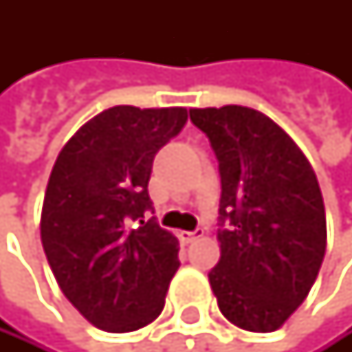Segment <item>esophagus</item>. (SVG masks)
I'll list each match as a JSON object with an SVG mask.
<instances>
[{"label":"esophagus","instance_id":"obj_1","mask_svg":"<svg viewBox=\"0 0 352 352\" xmlns=\"http://www.w3.org/2000/svg\"><path fill=\"white\" fill-rule=\"evenodd\" d=\"M205 234V230L202 228H198V230H194V232H188V230H182L179 232V239H182V243H192V241H196L198 236H202Z\"/></svg>","mask_w":352,"mask_h":352}]
</instances>
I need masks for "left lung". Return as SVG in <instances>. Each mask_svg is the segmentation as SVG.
I'll return each instance as SVG.
<instances>
[{
	"mask_svg": "<svg viewBox=\"0 0 352 352\" xmlns=\"http://www.w3.org/2000/svg\"><path fill=\"white\" fill-rule=\"evenodd\" d=\"M219 162V262L209 272L221 315L268 333L306 300L327 226L317 175L296 141L258 109H190Z\"/></svg>",
	"mask_w": 352,
	"mask_h": 352,
	"instance_id": "left-lung-1",
	"label": "left lung"
}]
</instances>
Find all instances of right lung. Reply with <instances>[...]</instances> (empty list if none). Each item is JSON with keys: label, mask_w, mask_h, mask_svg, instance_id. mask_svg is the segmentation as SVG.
Wrapping results in <instances>:
<instances>
[{"label": "right lung", "mask_w": 352, "mask_h": 352, "mask_svg": "<svg viewBox=\"0 0 352 352\" xmlns=\"http://www.w3.org/2000/svg\"><path fill=\"white\" fill-rule=\"evenodd\" d=\"M186 120V107H109L76 131L52 166L42 245L65 298L103 331L141 329L164 308L179 241L145 219L147 182L156 152Z\"/></svg>", "instance_id": "1"}]
</instances>
